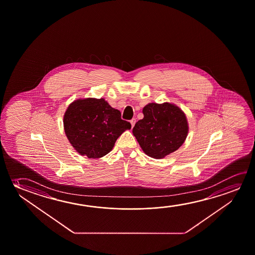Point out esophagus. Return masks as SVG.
I'll return each instance as SVG.
<instances>
[{
	"mask_svg": "<svg viewBox=\"0 0 255 255\" xmlns=\"http://www.w3.org/2000/svg\"><path fill=\"white\" fill-rule=\"evenodd\" d=\"M135 123H136V119L135 118H132L131 120H130V125H131V127H133L135 126Z\"/></svg>",
	"mask_w": 255,
	"mask_h": 255,
	"instance_id": "1",
	"label": "esophagus"
}]
</instances>
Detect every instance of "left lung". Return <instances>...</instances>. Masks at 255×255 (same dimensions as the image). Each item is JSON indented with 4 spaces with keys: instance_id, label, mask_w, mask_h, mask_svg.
<instances>
[{
    "instance_id": "1",
    "label": "left lung",
    "mask_w": 255,
    "mask_h": 255,
    "mask_svg": "<svg viewBox=\"0 0 255 255\" xmlns=\"http://www.w3.org/2000/svg\"><path fill=\"white\" fill-rule=\"evenodd\" d=\"M143 114L144 118L136 123L132 133L145 154L161 159L183 145L188 134V123L178 107L169 102L149 103Z\"/></svg>"
}]
</instances>
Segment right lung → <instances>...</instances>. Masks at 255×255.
<instances>
[{
	"mask_svg": "<svg viewBox=\"0 0 255 255\" xmlns=\"http://www.w3.org/2000/svg\"><path fill=\"white\" fill-rule=\"evenodd\" d=\"M64 131L81 155L101 158L110 153L118 137L131 126L104 99H79L70 104L63 117Z\"/></svg>",
	"mask_w": 255,
	"mask_h": 255,
	"instance_id": "1",
	"label": "right lung"
}]
</instances>
